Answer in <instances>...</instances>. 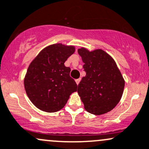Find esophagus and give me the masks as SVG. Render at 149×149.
Returning <instances> with one entry per match:
<instances>
[{
    "label": "esophagus",
    "instance_id": "obj_1",
    "mask_svg": "<svg viewBox=\"0 0 149 149\" xmlns=\"http://www.w3.org/2000/svg\"><path fill=\"white\" fill-rule=\"evenodd\" d=\"M80 81H81V79H78L76 80V84H77V85H79Z\"/></svg>",
    "mask_w": 149,
    "mask_h": 149
}]
</instances>
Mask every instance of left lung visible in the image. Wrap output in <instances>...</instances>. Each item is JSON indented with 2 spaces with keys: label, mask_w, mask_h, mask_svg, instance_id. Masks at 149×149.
<instances>
[{
  "label": "left lung",
  "mask_w": 149,
  "mask_h": 149,
  "mask_svg": "<svg viewBox=\"0 0 149 149\" xmlns=\"http://www.w3.org/2000/svg\"><path fill=\"white\" fill-rule=\"evenodd\" d=\"M86 76L78 85V93L88 112L102 115L111 111L121 98L125 81L115 61L102 49H78Z\"/></svg>",
  "instance_id": "obj_1"
}]
</instances>
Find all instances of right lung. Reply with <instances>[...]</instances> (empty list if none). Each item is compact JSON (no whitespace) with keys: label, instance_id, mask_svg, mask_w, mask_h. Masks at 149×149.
Masks as SVG:
<instances>
[{"label":"right lung","instance_id":"add662e5","mask_svg":"<svg viewBox=\"0 0 149 149\" xmlns=\"http://www.w3.org/2000/svg\"><path fill=\"white\" fill-rule=\"evenodd\" d=\"M74 46L55 43L43 48L30 63L24 87L33 104L48 113L65 106L77 84L70 77V68L64 63L75 52Z\"/></svg>","mask_w":149,"mask_h":149}]
</instances>
